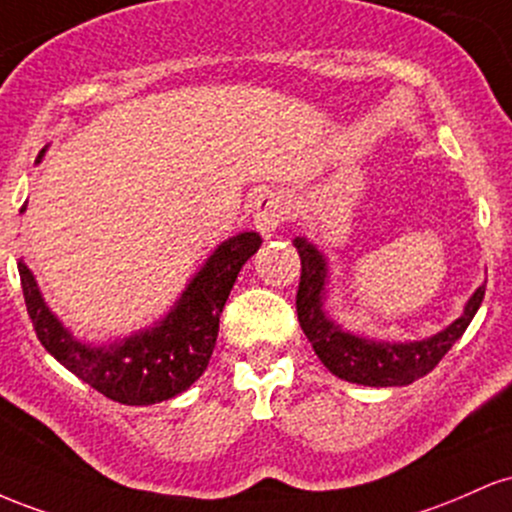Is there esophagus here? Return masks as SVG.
Returning <instances> with one entry per match:
<instances>
[{
	"label": "esophagus",
	"instance_id": "esophagus-1",
	"mask_svg": "<svg viewBox=\"0 0 512 512\" xmlns=\"http://www.w3.org/2000/svg\"><path fill=\"white\" fill-rule=\"evenodd\" d=\"M285 198L278 191H261L254 200V225L263 237L271 234L285 222Z\"/></svg>",
	"mask_w": 512,
	"mask_h": 512
}]
</instances>
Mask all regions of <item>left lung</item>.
Returning <instances> with one entry per match:
<instances>
[{"label":"left lung","instance_id":"1","mask_svg":"<svg viewBox=\"0 0 512 512\" xmlns=\"http://www.w3.org/2000/svg\"><path fill=\"white\" fill-rule=\"evenodd\" d=\"M300 251V285H297V319L304 336L314 346V353L336 377L346 382L367 384V387H404L421 380L435 365L445 358V353L462 338L469 321L484 300L486 285L474 292L472 300L464 307V314L445 331L433 338L413 343H377L367 338L350 336L341 331L331 319H326L321 309V292H324L326 263L309 241L295 239Z\"/></svg>","mask_w":512,"mask_h":512}]
</instances>
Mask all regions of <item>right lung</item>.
<instances>
[{
	"label": "right lung",
	"mask_w": 512,
	"mask_h": 512,
	"mask_svg": "<svg viewBox=\"0 0 512 512\" xmlns=\"http://www.w3.org/2000/svg\"><path fill=\"white\" fill-rule=\"evenodd\" d=\"M258 246L261 237L256 232L237 234L217 246L162 324L108 348H89L74 341L72 333L45 307L24 261H19L21 290L38 341L57 363L118 404L149 406L186 392L203 375L234 280Z\"/></svg>",
	"instance_id": "add662e5"
}]
</instances>
